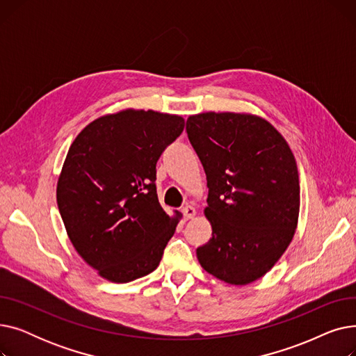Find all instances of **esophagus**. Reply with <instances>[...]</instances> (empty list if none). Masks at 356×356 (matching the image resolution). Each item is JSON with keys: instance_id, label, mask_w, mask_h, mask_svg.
Wrapping results in <instances>:
<instances>
[{"instance_id": "34e87169", "label": "esophagus", "mask_w": 356, "mask_h": 356, "mask_svg": "<svg viewBox=\"0 0 356 356\" xmlns=\"http://www.w3.org/2000/svg\"><path fill=\"white\" fill-rule=\"evenodd\" d=\"M181 213L186 220H189L196 216V209L192 207V204H186V207L181 209Z\"/></svg>"}]
</instances>
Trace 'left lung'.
Here are the masks:
<instances>
[{
  "instance_id": "1",
  "label": "left lung",
  "mask_w": 356,
  "mask_h": 356,
  "mask_svg": "<svg viewBox=\"0 0 356 356\" xmlns=\"http://www.w3.org/2000/svg\"><path fill=\"white\" fill-rule=\"evenodd\" d=\"M208 179L203 213L212 238L199 264L220 282L245 286L266 275L289 248L300 212V183L284 137L248 112H202L186 121Z\"/></svg>"
}]
</instances>
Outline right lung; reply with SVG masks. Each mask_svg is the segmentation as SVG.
Masks as SVG:
<instances>
[{"instance_id":"right-lung-1","label":"right lung","mask_w":356,"mask_h":356,"mask_svg":"<svg viewBox=\"0 0 356 356\" xmlns=\"http://www.w3.org/2000/svg\"><path fill=\"white\" fill-rule=\"evenodd\" d=\"M184 128L181 115L127 108L88 124L73 140L56 199L82 259L112 283L154 271L181 213L167 215L156 164Z\"/></svg>"}]
</instances>
